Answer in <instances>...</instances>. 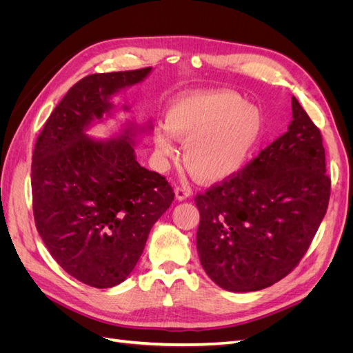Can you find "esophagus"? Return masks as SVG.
<instances>
[{
	"label": "esophagus",
	"mask_w": 353,
	"mask_h": 353,
	"mask_svg": "<svg viewBox=\"0 0 353 353\" xmlns=\"http://www.w3.org/2000/svg\"><path fill=\"white\" fill-rule=\"evenodd\" d=\"M174 193H175V199L176 200L183 201V200H185V199H188L191 196V190L187 188V187H175Z\"/></svg>",
	"instance_id": "esophagus-1"
}]
</instances>
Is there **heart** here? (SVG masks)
<instances>
[{"mask_svg": "<svg viewBox=\"0 0 353 353\" xmlns=\"http://www.w3.org/2000/svg\"><path fill=\"white\" fill-rule=\"evenodd\" d=\"M165 124L157 125L153 144L160 165L184 144V163L201 183L236 176L248 165L265 132V114L232 91H194L170 103Z\"/></svg>", "mask_w": 353, "mask_h": 353, "instance_id": "b5f03b06", "label": "heart"}]
</instances>
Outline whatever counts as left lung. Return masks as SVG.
Listing matches in <instances>:
<instances>
[{"label": "left lung", "instance_id": "left-lung-1", "mask_svg": "<svg viewBox=\"0 0 353 353\" xmlns=\"http://www.w3.org/2000/svg\"><path fill=\"white\" fill-rule=\"evenodd\" d=\"M287 132L243 170L196 197L199 259L223 290L280 281L303 258L330 199L321 132L292 97Z\"/></svg>", "mask_w": 353, "mask_h": 353}]
</instances>
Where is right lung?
<instances>
[{
  "mask_svg": "<svg viewBox=\"0 0 353 353\" xmlns=\"http://www.w3.org/2000/svg\"><path fill=\"white\" fill-rule=\"evenodd\" d=\"M150 73L152 68L95 73L74 83L50 114L32 156L39 236L63 270L91 287L128 279L174 200L168 181L137 162L135 137L150 131V123L128 121L108 140L87 134L113 114V95Z\"/></svg>",
  "mask_w": 353,
  "mask_h": 353,
  "instance_id": "right-lung-1",
  "label": "right lung"
}]
</instances>
